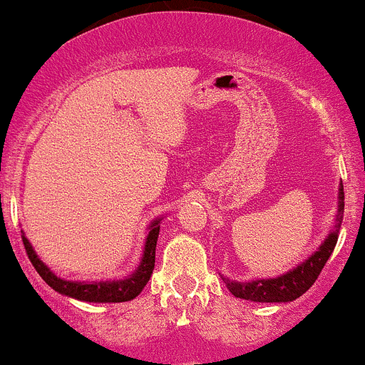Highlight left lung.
<instances>
[{
  "mask_svg": "<svg viewBox=\"0 0 365 365\" xmlns=\"http://www.w3.org/2000/svg\"><path fill=\"white\" fill-rule=\"evenodd\" d=\"M342 212H344V187L342 181L339 184V195H337V212H335V222L328 236L324 237L323 243L316 248L312 255L294 266L289 272L282 273L273 279H257V280H232L229 277H222L225 282L227 289L234 294L236 298L248 302H257V304H286V302H293L300 298L309 287L316 282L319 277L321 269L327 264L328 257L334 252L335 245H337L339 229L342 223Z\"/></svg>",
  "mask_w": 365,
  "mask_h": 365,
  "instance_id": "obj_1",
  "label": "left lung"
}]
</instances>
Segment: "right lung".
<instances>
[{"instance_id":"1","label":"right lung","mask_w":365,"mask_h":365,"mask_svg":"<svg viewBox=\"0 0 365 365\" xmlns=\"http://www.w3.org/2000/svg\"><path fill=\"white\" fill-rule=\"evenodd\" d=\"M160 218H154L147 227V237L145 247H143L142 261L136 266L135 272L131 275L124 277V279L115 280H93V282H86V280H67L56 275L46 262L37 255L35 248L31 247L30 240L26 234L23 232V243L26 248V254L30 257L31 264L35 266L38 275L42 277L46 284L56 293L63 294V297L74 298L79 302H90V304H120V302H129L133 298L138 297L142 293L143 287L149 282L150 275L154 269V259H156V243L158 236H160Z\"/></svg>"}]
</instances>
